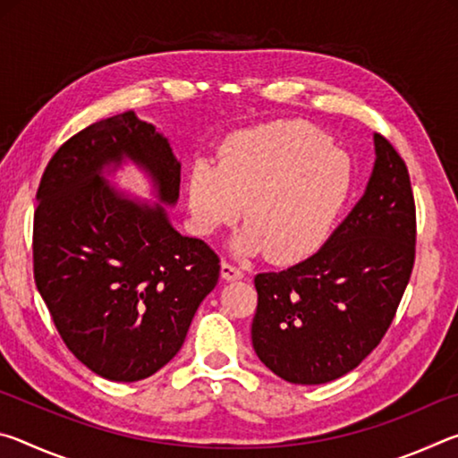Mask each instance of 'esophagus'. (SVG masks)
Masks as SVG:
<instances>
[{"instance_id":"esophagus-1","label":"esophagus","mask_w":458,"mask_h":458,"mask_svg":"<svg viewBox=\"0 0 458 458\" xmlns=\"http://www.w3.org/2000/svg\"><path fill=\"white\" fill-rule=\"evenodd\" d=\"M220 275L224 281H238V278H242V270L232 265V262L224 260L220 265Z\"/></svg>"}]
</instances>
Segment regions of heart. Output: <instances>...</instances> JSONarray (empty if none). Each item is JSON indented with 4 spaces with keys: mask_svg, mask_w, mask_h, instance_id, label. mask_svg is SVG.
Returning a JSON list of instances; mask_svg holds the SVG:
<instances>
[{
    "mask_svg": "<svg viewBox=\"0 0 458 458\" xmlns=\"http://www.w3.org/2000/svg\"><path fill=\"white\" fill-rule=\"evenodd\" d=\"M352 191V165L321 131L301 121L238 131L201 159L188 180L191 226L212 236L234 222L240 257L267 252L276 262L303 260L319 248Z\"/></svg>",
    "mask_w": 458,
    "mask_h": 458,
    "instance_id": "obj_1",
    "label": "heart"
}]
</instances>
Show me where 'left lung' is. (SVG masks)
I'll list each match as a JSON object with an SVG mask.
<instances>
[{"mask_svg":"<svg viewBox=\"0 0 458 458\" xmlns=\"http://www.w3.org/2000/svg\"><path fill=\"white\" fill-rule=\"evenodd\" d=\"M376 161L347 218L319 250L254 276L252 347L291 384L345 376L374 352L396 315L414 267L416 210L404 159L374 135Z\"/></svg>","mask_w":458,"mask_h":458,"instance_id":"8db88e82","label":"left lung"}]
</instances>
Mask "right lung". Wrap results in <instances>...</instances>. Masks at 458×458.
<instances>
[{"instance_id": "obj_1", "label": "right lung", "mask_w": 458, "mask_h": 458, "mask_svg": "<svg viewBox=\"0 0 458 458\" xmlns=\"http://www.w3.org/2000/svg\"><path fill=\"white\" fill-rule=\"evenodd\" d=\"M127 163L157 202L110 183ZM180 172L167 137L127 111L68 139L38 188L36 286L74 358L111 382H139L172 361L218 283L212 248L169 220Z\"/></svg>"}]
</instances>
